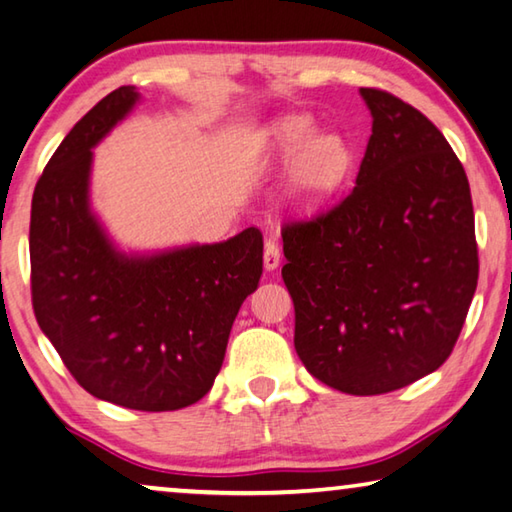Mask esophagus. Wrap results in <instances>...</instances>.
<instances>
[{
  "mask_svg": "<svg viewBox=\"0 0 512 512\" xmlns=\"http://www.w3.org/2000/svg\"><path fill=\"white\" fill-rule=\"evenodd\" d=\"M279 263H281V249H279V245H276L274 240H267L265 242V254H263L265 270L272 272V270H276V267H279Z\"/></svg>",
  "mask_w": 512,
  "mask_h": 512,
  "instance_id": "34e87169",
  "label": "esophagus"
}]
</instances>
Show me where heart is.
<instances>
[{
    "mask_svg": "<svg viewBox=\"0 0 512 512\" xmlns=\"http://www.w3.org/2000/svg\"><path fill=\"white\" fill-rule=\"evenodd\" d=\"M267 165L288 167V195L301 208H313L331 197L349 170V147L338 133H317L306 115H286L270 124L263 138Z\"/></svg>",
    "mask_w": 512,
    "mask_h": 512,
    "instance_id": "b5f03b06",
    "label": "heart"
}]
</instances>
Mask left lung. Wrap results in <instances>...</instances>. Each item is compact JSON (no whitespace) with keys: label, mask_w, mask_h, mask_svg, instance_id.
Instances as JSON below:
<instances>
[{"label":"left lung","mask_w":512,"mask_h":512,"mask_svg":"<svg viewBox=\"0 0 512 512\" xmlns=\"http://www.w3.org/2000/svg\"><path fill=\"white\" fill-rule=\"evenodd\" d=\"M372 136L356 188L326 215L283 226L295 349L315 379L383 395L449 358L479 281L463 165L431 120L360 88Z\"/></svg>","instance_id":"obj_1"}]
</instances>
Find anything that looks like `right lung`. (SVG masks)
Masks as SVG:
<instances>
[{
    "label": "right lung",
    "instance_id": "obj_1",
    "mask_svg": "<svg viewBox=\"0 0 512 512\" xmlns=\"http://www.w3.org/2000/svg\"><path fill=\"white\" fill-rule=\"evenodd\" d=\"M140 104L106 95L49 158L31 201V295L40 329L83 390L111 404L179 410L220 372L242 301L263 274V236L124 251L92 211V149Z\"/></svg>",
    "mask_w": 512,
    "mask_h": 512
}]
</instances>
